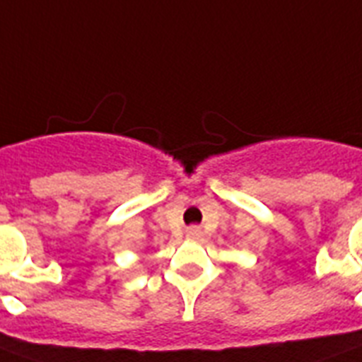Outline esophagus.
Returning a JSON list of instances; mask_svg holds the SVG:
<instances>
[{
	"label": "esophagus",
	"mask_w": 362,
	"mask_h": 362,
	"mask_svg": "<svg viewBox=\"0 0 362 362\" xmlns=\"http://www.w3.org/2000/svg\"><path fill=\"white\" fill-rule=\"evenodd\" d=\"M187 237L188 238H194V240H199L203 237V233L199 228H188L187 229Z\"/></svg>",
	"instance_id": "esophagus-1"
}]
</instances>
